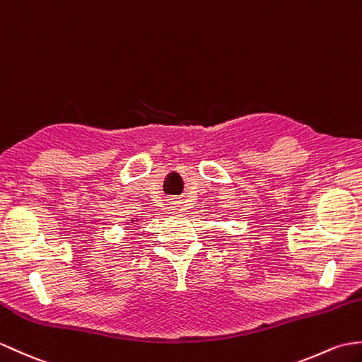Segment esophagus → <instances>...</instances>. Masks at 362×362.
<instances>
[{"instance_id":"esophagus-1","label":"esophagus","mask_w":362,"mask_h":362,"mask_svg":"<svg viewBox=\"0 0 362 362\" xmlns=\"http://www.w3.org/2000/svg\"><path fill=\"white\" fill-rule=\"evenodd\" d=\"M179 208H180V202L179 200H171L170 202V209H173V213L177 211Z\"/></svg>"}]
</instances>
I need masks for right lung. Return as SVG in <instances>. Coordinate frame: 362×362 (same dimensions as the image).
<instances>
[{
  "label": "right lung",
  "mask_w": 362,
  "mask_h": 362,
  "mask_svg": "<svg viewBox=\"0 0 362 362\" xmlns=\"http://www.w3.org/2000/svg\"><path fill=\"white\" fill-rule=\"evenodd\" d=\"M139 219H131V223H136Z\"/></svg>",
  "instance_id": "right-lung-1"
}]
</instances>
